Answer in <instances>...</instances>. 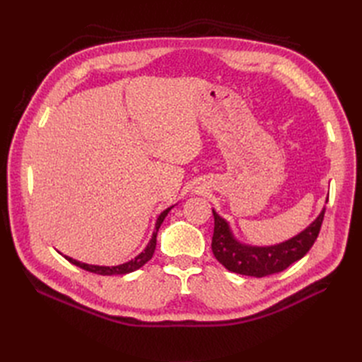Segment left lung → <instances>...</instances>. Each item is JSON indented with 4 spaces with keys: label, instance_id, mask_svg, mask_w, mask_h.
<instances>
[{
    "label": "left lung",
    "instance_id": "8db88e82",
    "mask_svg": "<svg viewBox=\"0 0 362 362\" xmlns=\"http://www.w3.org/2000/svg\"><path fill=\"white\" fill-rule=\"evenodd\" d=\"M213 216L214 233L211 249L216 259L229 272L262 278L286 270L293 262L306 255V252L313 247L317 237H319L325 210L299 235L293 237L288 242L269 247L245 246L238 243L223 218L218 217L214 211Z\"/></svg>",
    "mask_w": 362,
    "mask_h": 362
}]
</instances>
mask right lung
Segmentation results:
<instances>
[{
    "instance_id": "add662e5",
    "label": "right lung",
    "mask_w": 362,
    "mask_h": 362,
    "mask_svg": "<svg viewBox=\"0 0 362 362\" xmlns=\"http://www.w3.org/2000/svg\"><path fill=\"white\" fill-rule=\"evenodd\" d=\"M170 210H172V206H170V208H168V210H164V211L160 214V217L157 218V223H156V233H154V235H152L151 242L148 243L146 249H145L144 252H141L140 255H137L134 259H131V261L125 262V264L113 266V267L89 266V264H84V262L75 261V259H72V258H69V257H64V258H66L69 262H72V264L78 266V267H81V269H84V270H87V272L96 273V275H104V276L107 275V276H110V275H125V273L134 272V270L140 269L141 266H145L146 262L152 258V255H154V250H156V246H157V233H158V228L161 226V223H163V221H164V217L168 216V213H169Z\"/></svg>"
}]
</instances>
